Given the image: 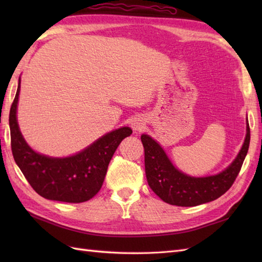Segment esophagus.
<instances>
[{
  "instance_id": "esophagus-1",
  "label": "esophagus",
  "mask_w": 262,
  "mask_h": 262,
  "mask_svg": "<svg viewBox=\"0 0 262 262\" xmlns=\"http://www.w3.org/2000/svg\"><path fill=\"white\" fill-rule=\"evenodd\" d=\"M132 126L134 130H142L144 128V122L141 119H135V120H133Z\"/></svg>"
}]
</instances>
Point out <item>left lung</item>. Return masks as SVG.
<instances>
[{
	"label": "left lung",
	"mask_w": 262,
	"mask_h": 262,
	"mask_svg": "<svg viewBox=\"0 0 262 262\" xmlns=\"http://www.w3.org/2000/svg\"><path fill=\"white\" fill-rule=\"evenodd\" d=\"M145 158V173L149 188L170 205L191 207L202 205L224 194L234 183L249 149L250 127L240 153L233 163L221 173L205 178H193L177 170L159 144L148 135H142Z\"/></svg>",
	"instance_id": "left-lung-1"
}]
</instances>
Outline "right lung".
<instances>
[{
    "label": "right lung",
    "mask_w": 262,
    "mask_h": 262,
    "mask_svg": "<svg viewBox=\"0 0 262 262\" xmlns=\"http://www.w3.org/2000/svg\"><path fill=\"white\" fill-rule=\"evenodd\" d=\"M19 92L20 80L10 109L11 148L15 163L33 190L46 199L64 203H83L96 196L102 187L111 158L120 142L130 136V128L108 133L73 157L48 158L31 149L21 135L16 121Z\"/></svg>",
    "instance_id": "obj_1"
}]
</instances>
